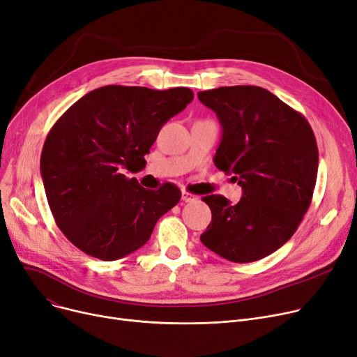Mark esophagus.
<instances>
[{"mask_svg": "<svg viewBox=\"0 0 357 357\" xmlns=\"http://www.w3.org/2000/svg\"><path fill=\"white\" fill-rule=\"evenodd\" d=\"M181 200L183 202H185V203H189V202H195V200H197V196H195V195H192V193H189V192H183L181 193Z\"/></svg>", "mask_w": 357, "mask_h": 357, "instance_id": "esophagus-1", "label": "esophagus"}]
</instances>
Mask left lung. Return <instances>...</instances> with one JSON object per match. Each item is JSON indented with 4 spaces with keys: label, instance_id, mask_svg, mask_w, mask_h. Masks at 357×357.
Masks as SVG:
<instances>
[{
    "label": "left lung",
    "instance_id": "obj_1",
    "mask_svg": "<svg viewBox=\"0 0 357 357\" xmlns=\"http://www.w3.org/2000/svg\"><path fill=\"white\" fill-rule=\"evenodd\" d=\"M197 97L222 125L213 162L234 173L244 192L236 205L220 195L202 197L212 222L200 241L229 261H257L291 240L311 205L315 135L305 116L261 87H219Z\"/></svg>",
    "mask_w": 357,
    "mask_h": 357
}]
</instances>
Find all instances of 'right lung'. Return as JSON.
Listing matches in <instances>:
<instances>
[{"label": "right lung", "mask_w": 357, "mask_h": 357, "mask_svg": "<svg viewBox=\"0 0 357 357\" xmlns=\"http://www.w3.org/2000/svg\"><path fill=\"white\" fill-rule=\"evenodd\" d=\"M192 100L188 87L106 86L75 101L49 130L40 157L49 208L87 256L113 261L137 251L180 202L176 184L149 190L125 173L145 167L162 125Z\"/></svg>", "instance_id": "1"}]
</instances>
